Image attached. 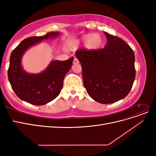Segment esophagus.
Returning <instances> with one entry per match:
<instances>
[{
    "label": "esophagus",
    "mask_w": 156,
    "mask_h": 156,
    "mask_svg": "<svg viewBox=\"0 0 156 156\" xmlns=\"http://www.w3.org/2000/svg\"><path fill=\"white\" fill-rule=\"evenodd\" d=\"M73 64H79V60H78V59L77 58H74V59H73Z\"/></svg>",
    "instance_id": "obj_1"
}]
</instances>
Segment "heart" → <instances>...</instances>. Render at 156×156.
<instances>
[{"mask_svg": "<svg viewBox=\"0 0 156 156\" xmlns=\"http://www.w3.org/2000/svg\"><path fill=\"white\" fill-rule=\"evenodd\" d=\"M81 41L85 42L88 49L97 50L101 48L103 44L102 36L99 34H87L82 36Z\"/></svg>", "mask_w": 156, "mask_h": 156, "instance_id": "obj_1", "label": "heart"}]
</instances>
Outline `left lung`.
<instances>
[{
	"mask_svg": "<svg viewBox=\"0 0 156 156\" xmlns=\"http://www.w3.org/2000/svg\"><path fill=\"white\" fill-rule=\"evenodd\" d=\"M107 42L97 50L80 49L75 56L81 62L84 86L94 100L108 104L122 100L135 78V54L120 37L104 32Z\"/></svg>",
	"mask_w": 156,
	"mask_h": 156,
	"instance_id": "1",
	"label": "left lung"
}]
</instances>
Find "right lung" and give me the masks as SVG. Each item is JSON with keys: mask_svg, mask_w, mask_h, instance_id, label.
<instances>
[{"mask_svg": "<svg viewBox=\"0 0 156 156\" xmlns=\"http://www.w3.org/2000/svg\"><path fill=\"white\" fill-rule=\"evenodd\" d=\"M58 34L59 32H51L42 36L27 37L12 52L8 77L13 90L21 100L42 105L53 101L60 93L64 78L72 67L73 57L64 61H52L45 70L37 74L27 73L21 66L22 56L28 49Z\"/></svg>", "mask_w": 156, "mask_h": 156, "instance_id": "obj_1", "label": "right lung"}]
</instances>
